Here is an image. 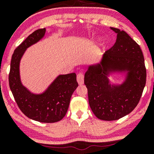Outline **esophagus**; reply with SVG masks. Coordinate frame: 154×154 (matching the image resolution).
Here are the masks:
<instances>
[{"label": "esophagus", "mask_w": 154, "mask_h": 154, "mask_svg": "<svg viewBox=\"0 0 154 154\" xmlns=\"http://www.w3.org/2000/svg\"><path fill=\"white\" fill-rule=\"evenodd\" d=\"M77 80L79 85H82L84 83V75L82 73H79L77 75Z\"/></svg>", "instance_id": "esophagus-1"}]
</instances>
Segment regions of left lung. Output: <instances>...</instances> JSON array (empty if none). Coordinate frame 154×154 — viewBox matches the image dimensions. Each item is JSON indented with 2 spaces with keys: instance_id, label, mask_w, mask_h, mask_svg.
I'll use <instances>...</instances> for the list:
<instances>
[{
  "instance_id": "left-lung-1",
  "label": "left lung",
  "mask_w": 154,
  "mask_h": 154,
  "mask_svg": "<svg viewBox=\"0 0 154 154\" xmlns=\"http://www.w3.org/2000/svg\"><path fill=\"white\" fill-rule=\"evenodd\" d=\"M117 34L116 43L103 54L100 63L90 66L85 74L88 100L93 114L106 121L117 120L137 106L146 82V69L140 47L126 32L111 27ZM128 72L122 85H111V71Z\"/></svg>"
}]
</instances>
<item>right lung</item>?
Here are the masks:
<instances>
[{
    "label": "right lung",
    "mask_w": 154,
    "mask_h": 154,
    "mask_svg": "<svg viewBox=\"0 0 154 154\" xmlns=\"http://www.w3.org/2000/svg\"><path fill=\"white\" fill-rule=\"evenodd\" d=\"M45 28L35 30L14 50L8 75L9 87L20 110L29 119L54 123L66 115L72 93L78 86L75 73L59 75L42 94H33L22 85L19 63L26 49L43 38Z\"/></svg>",
    "instance_id": "1"
}]
</instances>
